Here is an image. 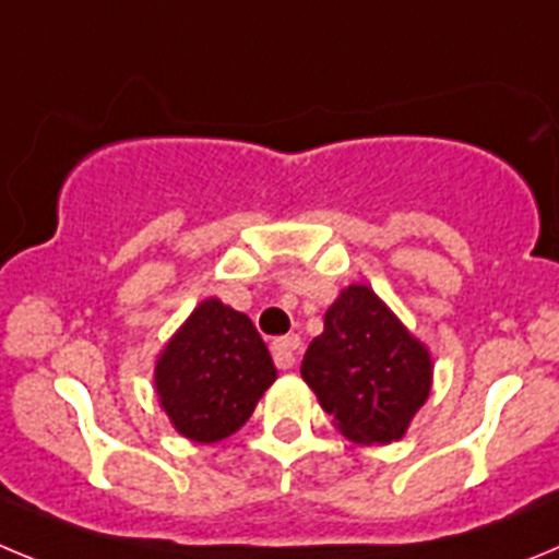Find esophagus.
I'll return each mask as SVG.
<instances>
[{
  "instance_id": "1",
  "label": "esophagus",
  "mask_w": 559,
  "mask_h": 559,
  "mask_svg": "<svg viewBox=\"0 0 559 559\" xmlns=\"http://www.w3.org/2000/svg\"><path fill=\"white\" fill-rule=\"evenodd\" d=\"M298 354H300V336L298 334L278 336V340L273 342V356H275V361H278V367H292L295 361H298Z\"/></svg>"
}]
</instances>
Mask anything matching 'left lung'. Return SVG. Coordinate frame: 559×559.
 <instances>
[{"label": "left lung", "instance_id": "left-lung-1", "mask_svg": "<svg viewBox=\"0 0 559 559\" xmlns=\"http://www.w3.org/2000/svg\"><path fill=\"white\" fill-rule=\"evenodd\" d=\"M300 376L354 442H392L431 390V356L370 286L350 284L325 311Z\"/></svg>", "mask_w": 559, "mask_h": 559}]
</instances>
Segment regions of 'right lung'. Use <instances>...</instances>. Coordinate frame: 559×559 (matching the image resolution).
Wrapping results in <instances>:
<instances>
[{"label":"right lung","instance_id":"obj_1","mask_svg":"<svg viewBox=\"0 0 559 559\" xmlns=\"http://www.w3.org/2000/svg\"><path fill=\"white\" fill-rule=\"evenodd\" d=\"M275 376L250 317L209 298L160 350L155 392L180 435L219 442L248 424Z\"/></svg>","mask_w":559,"mask_h":559}]
</instances>
